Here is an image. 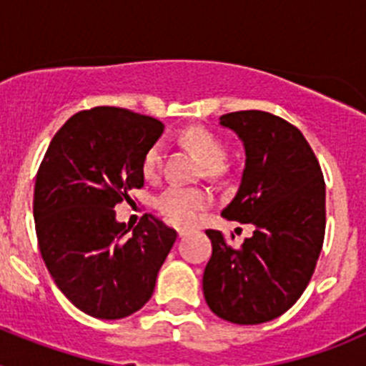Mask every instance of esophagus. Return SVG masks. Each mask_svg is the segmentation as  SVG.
Instances as JSON below:
<instances>
[{"label": "esophagus", "instance_id": "obj_1", "mask_svg": "<svg viewBox=\"0 0 366 366\" xmlns=\"http://www.w3.org/2000/svg\"><path fill=\"white\" fill-rule=\"evenodd\" d=\"M187 232H190V227H179V229H177V234H179V236H185Z\"/></svg>", "mask_w": 366, "mask_h": 366}]
</instances>
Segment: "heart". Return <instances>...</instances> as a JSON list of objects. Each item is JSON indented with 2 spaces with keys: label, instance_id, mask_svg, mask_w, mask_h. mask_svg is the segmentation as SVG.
Segmentation results:
<instances>
[{
  "label": "heart",
  "instance_id": "heart-1",
  "mask_svg": "<svg viewBox=\"0 0 366 366\" xmlns=\"http://www.w3.org/2000/svg\"><path fill=\"white\" fill-rule=\"evenodd\" d=\"M187 147L198 154L205 164V174L216 177L222 174V168L227 161V147L222 139L216 137L212 132L205 128H192L183 135ZM143 174L147 179H157L163 168V144L155 143L147 150L143 157ZM211 194L199 187H179L172 185L164 189L155 198V209L168 219V222L185 225L196 219V216L211 205Z\"/></svg>",
  "mask_w": 366,
  "mask_h": 366
}]
</instances>
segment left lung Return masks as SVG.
Instances as JSON below:
<instances>
[{
    "instance_id": "left-lung-1",
    "label": "left lung",
    "mask_w": 366,
    "mask_h": 366,
    "mask_svg": "<svg viewBox=\"0 0 366 366\" xmlns=\"http://www.w3.org/2000/svg\"><path fill=\"white\" fill-rule=\"evenodd\" d=\"M219 124L245 147L240 189L222 216L254 231L234 249L207 229L212 257L203 295L223 321L260 325L286 313L312 280L325 242V177L299 128L273 113H225Z\"/></svg>"
}]
</instances>
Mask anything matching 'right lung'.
Masks as SVG:
<instances>
[{"label": "right lung", "instance_id": "obj_1", "mask_svg": "<svg viewBox=\"0 0 366 366\" xmlns=\"http://www.w3.org/2000/svg\"><path fill=\"white\" fill-rule=\"evenodd\" d=\"M164 126L115 106L74 113L45 152L34 185L38 247L58 290L97 319L150 300L177 232L144 214L132 232L115 205L144 185L143 157Z\"/></svg>", "mask_w": 366, "mask_h": 366}]
</instances>
